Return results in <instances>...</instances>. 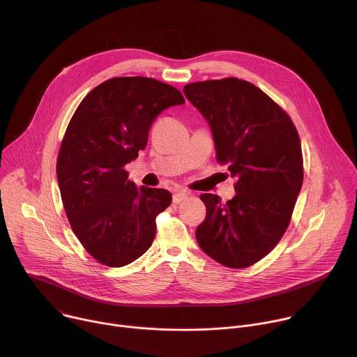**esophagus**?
<instances>
[{"label":"esophagus","instance_id":"1","mask_svg":"<svg viewBox=\"0 0 357 357\" xmlns=\"http://www.w3.org/2000/svg\"><path fill=\"white\" fill-rule=\"evenodd\" d=\"M188 197V192L187 191H183V190H178L173 194V202L174 204H180L181 201H184L185 198Z\"/></svg>","mask_w":357,"mask_h":357}]
</instances>
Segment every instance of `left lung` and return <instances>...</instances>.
Segmentation results:
<instances>
[{
  "label": "left lung",
  "instance_id": "1",
  "mask_svg": "<svg viewBox=\"0 0 357 357\" xmlns=\"http://www.w3.org/2000/svg\"><path fill=\"white\" fill-rule=\"evenodd\" d=\"M183 92L211 128L218 163L237 178L236 195L226 204L219 195H201L206 218L197 241L225 266H250L289 226L303 184L298 134L289 116L250 82H195Z\"/></svg>",
  "mask_w": 357,
  "mask_h": 357
}]
</instances>
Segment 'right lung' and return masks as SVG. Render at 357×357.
Wrapping results in <instances>:
<instances>
[{
  "mask_svg": "<svg viewBox=\"0 0 357 357\" xmlns=\"http://www.w3.org/2000/svg\"><path fill=\"white\" fill-rule=\"evenodd\" d=\"M184 103L173 86L120 77L91 91L74 113L57 159V180L73 231L100 264L119 268L139 258L172 204L163 188L137 187L124 166L145 149L163 110Z\"/></svg>",
  "mask_w": 357,
  "mask_h": 357,
  "instance_id": "add662e5",
  "label": "right lung"
}]
</instances>
